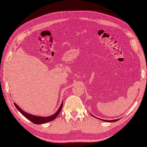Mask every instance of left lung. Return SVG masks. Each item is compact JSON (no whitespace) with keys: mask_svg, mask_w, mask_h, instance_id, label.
Segmentation results:
<instances>
[{"mask_svg":"<svg viewBox=\"0 0 147 147\" xmlns=\"http://www.w3.org/2000/svg\"><path fill=\"white\" fill-rule=\"evenodd\" d=\"M117 120H104V121H107V122H116V121H117Z\"/></svg>","mask_w":147,"mask_h":147,"instance_id":"8db88e82","label":"left lung"}]
</instances>
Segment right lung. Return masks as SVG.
Returning <instances> with one entry per match:
<instances>
[{"instance_id": "add662e5", "label": "right lung", "mask_w": 147, "mask_h": 147, "mask_svg": "<svg viewBox=\"0 0 147 147\" xmlns=\"http://www.w3.org/2000/svg\"><path fill=\"white\" fill-rule=\"evenodd\" d=\"M14 104H15V107L17 108V110H19V111L21 112V113L23 114V115L25 116V117L27 118V119H29L30 121L33 122V123L37 124H41L45 123V122H49L50 121H52V120H53L54 119H55V118H57V116L59 115L60 111L61 110L62 106H63V103H62L61 104V106H60L59 109H58L57 111L55 113L53 114V115H52L51 116H48V117H41V116H33V115H32V114L26 113V112H24L23 110H22L21 108H20L19 106H18L15 103H14Z\"/></svg>"}]
</instances>
